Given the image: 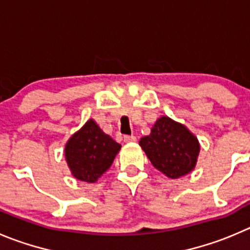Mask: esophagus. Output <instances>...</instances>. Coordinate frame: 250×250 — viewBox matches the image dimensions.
I'll list each match as a JSON object with an SVG mask.
<instances>
[{"instance_id":"obj_1","label":"esophagus","mask_w":250,"mask_h":250,"mask_svg":"<svg viewBox=\"0 0 250 250\" xmlns=\"http://www.w3.org/2000/svg\"><path fill=\"white\" fill-rule=\"evenodd\" d=\"M124 141H125V142H135V141H136V136H134V135H131V136H130V135H125V136H124Z\"/></svg>"}]
</instances>
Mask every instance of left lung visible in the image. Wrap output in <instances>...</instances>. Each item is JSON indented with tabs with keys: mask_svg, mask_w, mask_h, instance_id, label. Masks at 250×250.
<instances>
[{
	"mask_svg": "<svg viewBox=\"0 0 250 250\" xmlns=\"http://www.w3.org/2000/svg\"><path fill=\"white\" fill-rule=\"evenodd\" d=\"M140 146L152 166L170 179L187 175L198 162L200 144L183 124L162 116L154 123L151 134L140 140Z\"/></svg>",
	"mask_w": 250,
	"mask_h": 250,
	"instance_id": "obj_1",
	"label": "left lung"
}]
</instances>
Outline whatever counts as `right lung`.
Returning <instances> with one entry per match:
<instances>
[{
    "label": "right lung",
    "instance_id": "obj_1",
    "mask_svg": "<svg viewBox=\"0 0 250 250\" xmlns=\"http://www.w3.org/2000/svg\"><path fill=\"white\" fill-rule=\"evenodd\" d=\"M120 148V144L89 119L67 141L65 158L76 179L96 183L110 168Z\"/></svg>",
    "mask_w": 250,
    "mask_h": 250
}]
</instances>
